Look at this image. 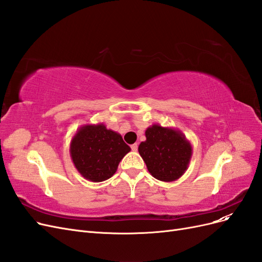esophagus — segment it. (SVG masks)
<instances>
[{
	"label": "esophagus",
	"instance_id": "obj_1",
	"mask_svg": "<svg viewBox=\"0 0 262 262\" xmlns=\"http://www.w3.org/2000/svg\"><path fill=\"white\" fill-rule=\"evenodd\" d=\"M131 149L133 150V152H137V150H138V144H137V143L132 144V145H131Z\"/></svg>",
	"mask_w": 262,
	"mask_h": 262
}]
</instances>
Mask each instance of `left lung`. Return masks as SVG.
<instances>
[{
  "label": "left lung",
  "mask_w": 262,
  "mask_h": 262,
  "mask_svg": "<svg viewBox=\"0 0 262 262\" xmlns=\"http://www.w3.org/2000/svg\"><path fill=\"white\" fill-rule=\"evenodd\" d=\"M139 153L148 172L161 181H175L186 170L192 156V145L180 130L153 124L145 130Z\"/></svg>",
  "instance_id": "1"
}]
</instances>
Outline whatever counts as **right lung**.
Instances as JSON below:
<instances>
[{
	"label": "right lung",
	"instance_id": "1",
	"mask_svg": "<svg viewBox=\"0 0 262 262\" xmlns=\"http://www.w3.org/2000/svg\"><path fill=\"white\" fill-rule=\"evenodd\" d=\"M131 150L120 134L104 123L84 124L71 140L70 155L85 179L100 182L114 176L118 165Z\"/></svg>",
	"mask_w": 262,
	"mask_h": 262
}]
</instances>
